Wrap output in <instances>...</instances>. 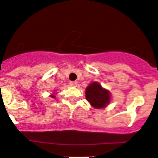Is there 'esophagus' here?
Wrapping results in <instances>:
<instances>
[{
  "mask_svg": "<svg viewBox=\"0 0 158 158\" xmlns=\"http://www.w3.org/2000/svg\"><path fill=\"white\" fill-rule=\"evenodd\" d=\"M70 85H71V87H77V81H71V82H70Z\"/></svg>",
  "mask_w": 158,
  "mask_h": 158,
  "instance_id": "1",
  "label": "esophagus"
}]
</instances>
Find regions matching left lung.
<instances>
[{
    "label": "left lung",
    "mask_w": 158,
    "mask_h": 158,
    "mask_svg": "<svg viewBox=\"0 0 158 158\" xmlns=\"http://www.w3.org/2000/svg\"><path fill=\"white\" fill-rule=\"evenodd\" d=\"M85 96L90 105L97 109L106 107L111 100L110 92L97 81L89 84L85 90Z\"/></svg>",
    "instance_id": "1"
}]
</instances>
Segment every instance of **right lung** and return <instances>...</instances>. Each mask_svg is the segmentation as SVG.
I'll return each instance as SVG.
<instances>
[{"label": "right lung", "instance_id": "obj_1", "mask_svg": "<svg viewBox=\"0 0 158 158\" xmlns=\"http://www.w3.org/2000/svg\"><path fill=\"white\" fill-rule=\"evenodd\" d=\"M54 92H55V90H54V92H53L52 94H51V95H50V97H51V98H56V96H55V94H54Z\"/></svg>", "mask_w": 158, "mask_h": 158}]
</instances>
